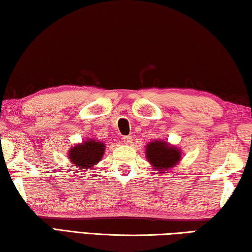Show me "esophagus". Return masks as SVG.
Segmentation results:
<instances>
[{"label":"esophagus","instance_id":"obj_1","mask_svg":"<svg viewBox=\"0 0 252 252\" xmlns=\"http://www.w3.org/2000/svg\"><path fill=\"white\" fill-rule=\"evenodd\" d=\"M123 142L126 145H130L131 142H133V137H131V136H124Z\"/></svg>","mask_w":252,"mask_h":252}]
</instances>
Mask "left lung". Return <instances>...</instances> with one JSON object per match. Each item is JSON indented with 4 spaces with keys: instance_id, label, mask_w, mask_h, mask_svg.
<instances>
[{
    "instance_id": "1",
    "label": "left lung",
    "mask_w": 252,
    "mask_h": 252,
    "mask_svg": "<svg viewBox=\"0 0 252 252\" xmlns=\"http://www.w3.org/2000/svg\"><path fill=\"white\" fill-rule=\"evenodd\" d=\"M145 148H146L145 154H146L147 161L155 169V173L157 171L166 173L174 168L176 165H178L183 157L180 148L161 139L153 140L147 144Z\"/></svg>"
}]
</instances>
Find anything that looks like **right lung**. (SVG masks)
<instances>
[{"label": "right lung", "mask_w": 252, "mask_h": 252, "mask_svg": "<svg viewBox=\"0 0 252 252\" xmlns=\"http://www.w3.org/2000/svg\"><path fill=\"white\" fill-rule=\"evenodd\" d=\"M105 144L97 139H85L68 149V159L79 170H94V166L99 162L105 154Z\"/></svg>", "instance_id": "right-lung-1"}]
</instances>
